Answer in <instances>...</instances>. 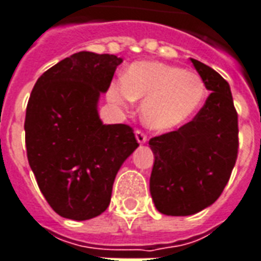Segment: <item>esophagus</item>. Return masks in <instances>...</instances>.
I'll return each instance as SVG.
<instances>
[{
    "mask_svg": "<svg viewBox=\"0 0 261 261\" xmlns=\"http://www.w3.org/2000/svg\"><path fill=\"white\" fill-rule=\"evenodd\" d=\"M136 138H137V141L140 142V144H144V142H146V140H148V138H146L145 133L141 130L136 131Z\"/></svg>",
    "mask_w": 261,
    "mask_h": 261,
    "instance_id": "esophagus-1",
    "label": "esophagus"
}]
</instances>
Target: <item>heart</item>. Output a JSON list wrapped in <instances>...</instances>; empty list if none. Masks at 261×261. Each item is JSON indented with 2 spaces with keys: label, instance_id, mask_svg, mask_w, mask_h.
<instances>
[{
  "label": "heart",
  "instance_id": "b5f03b06",
  "mask_svg": "<svg viewBox=\"0 0 261 261\" xmlns=\"http://www.w3.org/2000/svg\"><path fill=\"white\" fill-rule=\"evenodd\" d=\"M108 98L127 106L142 101L141 119L152 130H171L199 111L206 86L194 71L160 62H137L127 67L123 80L113 82Z\"/></svg>",
  "mask_w": 261,
  "mask_h": 261
}]
</instances>
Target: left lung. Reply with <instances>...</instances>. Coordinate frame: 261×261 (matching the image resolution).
Listing matches in <instances>:
<instances>
[{"label":"left lung","instance_id":"8db88e82","mask_svg":"<svg viewBox=\"0 0 261 261\" xmlns=\"http://www.w3.org/2000/svg\"><path fill=\"white\" fill-rule=\"evenodd\" d=\"M191 61L212 94L190 123L149 140L155 156L150 195L166 216H191L213 204L238 156V113L229 84L207 65Z\"/></svg>","mask_w":261,"mask_h":261}]
</instances>
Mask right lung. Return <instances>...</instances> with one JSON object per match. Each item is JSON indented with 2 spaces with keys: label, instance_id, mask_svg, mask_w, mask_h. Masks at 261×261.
Returning a JSON list of instances; mask_svg holds the SVG:
<instances>
[{
  "label": "right lung",
  "instance_id": "right-lung-1",
  "mask_svg": "<svg viewBox=\"0 0 261 261\" xmlns=\"http://www.w3.org/2000/svg\"><path fill=\"white\" fill-rule=\"evenodd\" d=\"M123 59L82 51L42 73L26 109L29 165L52 209L94 219L111 203L116 174L138 148L127 124H103L98 101Z\"/></svg>",
  "mask_w": 261,
  "mask_h": 261
}]
</instances>
